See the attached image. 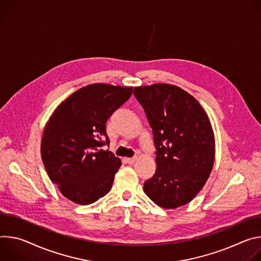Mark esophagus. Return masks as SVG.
I'll return each instance as SVG.
<instances>
[{
    "label": "esophagus",
    "instance_id": "1",
    "mask_svg": "<svg viewBox=\"0 0 261 261\" xmlns=\"http://www.w3.org/2000/svg\"><path fill=\"white\" fill-rule=\"evenodd\" d=\"M136 160H137V158H136V156H134V158H126V159H125L126 163H127V164H129V165L134 164V163L136 162Z\"/></svg>",
    "mask_w": 261,
    "mask_h": 261
}]
</instances>
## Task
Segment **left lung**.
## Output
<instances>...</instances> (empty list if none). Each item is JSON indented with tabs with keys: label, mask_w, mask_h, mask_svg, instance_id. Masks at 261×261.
<instances>
[{
	"label": "left lung",
	"mask_w": 261,
	"mask_h": 261,
	"mask_svg": "<svg viewBox=\"0 0 261 261\" xmlns=\"http://www.w3.org/2000/svg\"><path fill=\"white\" fill-rule=\"evenodd\" d=\"M153 132L156 170L144 192L163 208L182 206L204 187L214 167L216 143L204 109L175 85L135 87Z\"/></svg>",
	"instance_id": "obj_1"
}]
</instances>
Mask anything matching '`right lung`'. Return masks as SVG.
<instances>
[{
  "mask_svg": "<svg viewBox=\"0 0 261 261\" xmlns=\"http://www.w3.org/2000/svg\"><path fill=\"white\" fill-rule=\"evenodd\" d=\"M133 87L91 84L58 106L41 139V159L50 180L76 204L107 195L121 160L102 147L110 140L106 122L132 95Z\"/></svg>",
  "mask_w": 261,
  "mask_h": 261,
  "instance_id": "right-lung-1",
  "label": "right lung"
}]
</instances>
